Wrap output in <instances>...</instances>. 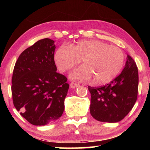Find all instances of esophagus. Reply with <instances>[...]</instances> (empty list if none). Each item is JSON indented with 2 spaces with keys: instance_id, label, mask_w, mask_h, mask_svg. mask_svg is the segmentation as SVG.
Masks as SVG:
<instances>
[{
  "instance_id": "esophagus-1",
  "label": "esophagus",
  "mask_w": 150,
  "mask_h": 150,
  "mask_svg": "<svg viewBox=\"0 0 150 150\" xmlns=\"http://www.w3.org/2000/svg\"><path fill=\"white\" fill-rule=\"evenodd\" d=\"M79 85H80L79 84V83H70V87H71V88H77V87H78Z\"/></svg>"
}]
</instances>
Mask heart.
I'll list each match as a JSON object with an SVG mask.
<instances>
[{
    "label": "heart",
    "instance_id": "heart-1",
    "mask_svg": "<svg viewBox=\"0 0 150 150\" xmlns=\"http://www.w3.org/2000/svg\"><path fill=\"white\" fill-rule=\"evenodd\" d=\"M55 62L61 71H66L80 63L83 65L70 73L73 80L87 81L93 79L102 85L112 80L122 68L124 54L121 49L100 40H81L71 48L63 44L55 54Z\"/></svg>",
    "mask_w": 150,
    "mask_h": 150
}]
</instances>
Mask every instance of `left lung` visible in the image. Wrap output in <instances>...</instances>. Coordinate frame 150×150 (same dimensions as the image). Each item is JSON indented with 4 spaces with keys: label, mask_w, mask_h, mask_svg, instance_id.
I'll use <instances>...</instances> for the list:
<instances>
[{
    "label": "left lung",
    "mask_w": 150,
    "mask_h": 150,
    "mask_svg": "<svg viewBox=\"0 0 150 150\" xmlns=\"http://www.w3.org/2000/svg\"><path fill=\"white\" fill-rule=\"evenodd\" d=\"M91 93L90 112L100 122H118L135 104L138 91V71L134 60L127 55L121 73L110 83L100 87H88Z\"/></svg>",
    "instance_id": "left-lung-1"
}]
</instances>
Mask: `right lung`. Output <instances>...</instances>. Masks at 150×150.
I'll return each instance as SVG.
<instances>
[{"label": "right lung", "mask_w": 150, "mask_h": 150, "mask_svg": "<svg viewBox=\"0 0 150 150\" xmlns=\"http://www.w3.org/2000/svg\"><path fill=\"white\" fill-rule=\"evenodd\" d=\"M54 40H40L25 50L16 62L12 78L14 105L35 126H44L62 116L69 85L56 72Z\"/></svg>", "instance_id": "1"}]
</instances>
